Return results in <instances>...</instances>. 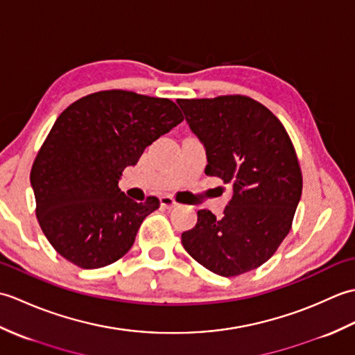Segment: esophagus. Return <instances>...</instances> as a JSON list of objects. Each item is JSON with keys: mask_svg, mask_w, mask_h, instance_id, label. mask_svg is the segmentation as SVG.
<instances>
[{"mask_svg": "<svg viewBox=\"0 0 355 355\" xmlns=\"http://www.w3.org/2000/svg\"><path fill=\"white\" fill-rule=\"evenodd\" d=\"M160 205H162V207H164V209H172V207H175V206H178V202L173 200L171 195H163V197H160Z\"/></svg>", "mask_w": 355, "mask_h": 355, "instance_id": "esophagus-1", "label": "esophagus"}]
</instances>
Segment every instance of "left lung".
Wrapping results in <instances>:
<instances>
[{
    "instance_id": "obj_1",
    "label": "left lung",
    "mask_w": 355,
    "mask_h": 355,
    "mask_svg": "<svg viewBox=\"0 0 355 355\" xmlns=\"http://www.w3.org/2000/svg\"><path fill=\"white\" fill-rule=\"evenodd\" d=\"M206 150V175L232 187L223 218L198 210L182 243L220 276H238L267 262L291 229L302 195V172L285 128L245 96L178 99Z\"/></svg>"
}]
</instances>
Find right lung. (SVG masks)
Returning <instances> with one entry per match:
<instances>
[{
    "label": "right lung",
    "instance_id": "right-lung-1",
    "mask_svg": "<svg viewBox=\"0 0 355 355\" xmlns=\"http://www.w3.org/2000/svg\"><path fill=\"white\" fill-rule=\"evenodd\" d=\"M182 122L172 101L122 89L82 97L56 119L30 184L37 221L59 254L80 268H101L130 250L160 201L131 200L119 180L150 143Z\"/></svg>",
    "mask_w": 355,
    "mask_h": 355
}]
</instances>
